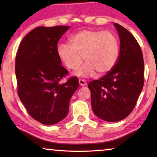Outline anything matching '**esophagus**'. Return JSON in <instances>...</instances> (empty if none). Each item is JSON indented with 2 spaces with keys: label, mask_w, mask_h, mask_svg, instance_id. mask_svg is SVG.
I'll list each match as a JSON object with an SVG mask.
<instances>
[{
  "label": "esophagus",
  "mask_w": 157,
  "mask_h": 157,
  "mask_svg": "<svg viewBox=\"0 0 157 157\" xmlns=\"http://www.w3.org/2000/svg\"><path fill=\"white\" fill-rule=\"evenodd\" d=\"M78 82H79V84H80L81 86H84L87 84L86 82L84 80H83V79H79Z\"/></svg>",
  "instance_id": "34e87169"
}]
</instances>
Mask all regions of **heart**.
Wrapping results in <instances>:
<instances>
[{
  "instance_id": "1",
  "label": "heart",
  "mask_w": 157,
  "mask_h": 157,
  "mask_svg": "<svg viewBox=\"0 0 157 157\" xmlns=\"http://www.w3.org/2000/svg\"><path fill=\"white\" fill-rule=\"evenodd\" d=\"M71 44H61L58 46V55L66 68L76 70L81 77L93 76L96 71L102 75L110 71L119 57V44L110 31L83 30L70 38Z\"/></svg>"
}]
</instances>
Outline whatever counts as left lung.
<instances>
[{
    "instance_id": "left-lung-1",
    "label": "left lung",
    "mask_w": 157,
    "mask_h": 157,
    "mask_svg": "<svg viewBox=\"0 0 157 157\" xmlns=\"http://www.w3.org/2000/svg\"><path fill=\"white\" fill-rule=\"evenodd\" d=\"M120 51L112 69L88 84L94 113L104 121H119L132 113L144 86L143 54L134 36L118 23Z\"/></svg>"
}]
</instances>
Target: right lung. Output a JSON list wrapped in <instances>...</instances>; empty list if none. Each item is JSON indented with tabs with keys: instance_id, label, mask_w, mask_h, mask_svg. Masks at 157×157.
I'll return each instance as SVG.
<instances>
[{
	"instance_id": "right-lung-1",
	"label": "right lung",
	"mask_w": 157,
	"mask_h": 157,
	"mask_svg": "<svg viewBox=\"0 0 157 157\" xmlns=\"http://www.w3.org/2000/svg\"><path fill=\"white\" fill-rule=\"evenodd\" d=\"M69 26H40L25 36L16 58L18 94L29 115L46 125L63 120L71 96L78 88L77 77L59 81L68 71L61 65L58 42Z\"/></svg>"
}]
</instances>
